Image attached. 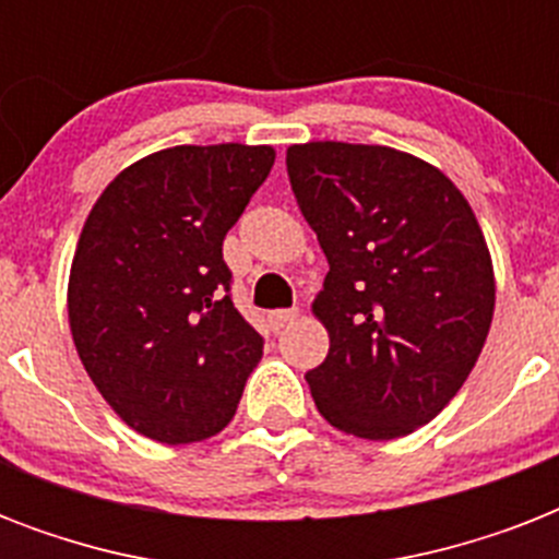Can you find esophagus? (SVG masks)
<instances>
[{
	"instance_id": "1",
	"label": "esophagus",
	"mask_w": 559,
	"mask_h": 559,
	"mask_svg": "<svg viewBox=\"0 0 559 559\" xmlns=\"http://www.w3.org/2000/svg\"><path fill=\"white\" fill-rule=\"evenodd\" d=\"M298 307H289V310H275V313H270V324L272 331H281V328H287V324H293L298 319Z\"/></svg>"
}]
</instances>
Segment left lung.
<instances>
[{
    "label": "left lung",
    "mask_w": 559,
    "mask_h": 559,
    "mask_svg": "<svg viewBox=\"0 0 559 559\" xmlns=\"http://www.w3.org/2000/svg\"><path fill=\"white\" fill-rule=\"evenodd\" d=\"M287 174L331 263L313 301L331 336L307 371L316 408L366 441L412 435L459 394L493 322L476 214L435 165L382 144H293Z\"/></svg>",
    "instance_id": "obj_1"
}]
</instances>
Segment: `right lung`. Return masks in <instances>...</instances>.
<instances>
[{
	"instance_id": "add662e5",
	"label": "right lung",
	"mask_w": 559,
	"mask_h": 559,
	"mask_svg": "<svg viewBox=\"0 0 559 559\" xmlns=\"http://www.w3.org/2000/svg\"><path fill=\"white\" fill-rule=\"evenodd\" d=\"M270 144H177L118 174L83 223L69 328L112 412L159 443L235 417L263 340L228 296L223 240L270 177Z\"/></svg>"
}]
</instances>
